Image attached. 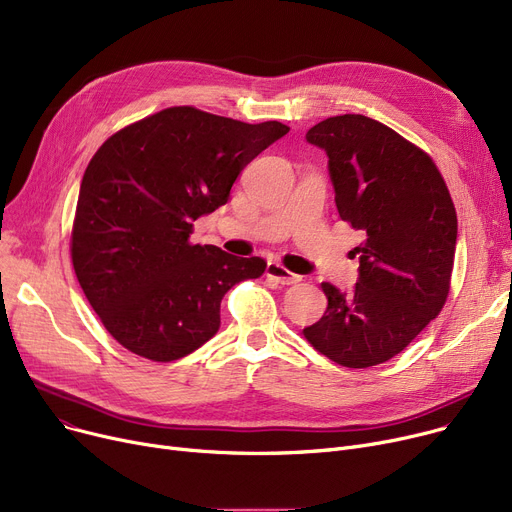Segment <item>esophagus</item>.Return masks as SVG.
<instances>
[{"label":"esophagus","instance_id":"obj_1","mask_svg":"<svg viewBox=\"0 0 512 512\" xmlns=\"http://www.w3.org/2000/svg\"><path fill=\"white\" fill-rule=\"evenodd\" d=\"M265 276L270 278V280H274V282H278V284H282V286L297 284V282L301 280L297 274L288 272L286 267H282V265H280V263H276V261H270V263H267V267H265Z\"/></svg>","mask_w":512,"mask_h":512}]
</instances>
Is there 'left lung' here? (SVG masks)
Returning a JSON list of instances; mask_svg holds the SVG:
<instances>
[{"label": "left lung", "instance_id": "8db88e82", "mask_svg": "<svg viewBox=\"0 0 512 512\" xmlns=\"http://www.w3.org/2000/svg\"><path fill=\"white\" fill-rule=\"evenodd\" d=\"M324 149L340 218L365 240L351 292L321 282L328 309L305 338L338 365L396 357L444 307L456 249V211L436 164L386 124L334 116L307 132Z\"/></svg>", "mask_w": 512, "mask_h": 512}]
</instances>
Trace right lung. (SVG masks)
<instances>
[{
    "instance_id": "1",
    "label": "right lung",
    "mask_w": 512,
    "mask_h": 512,
    "mask_svg": "<svg viewBox=\"0 0 512 512\" xmlns=\"http://www.w3.org/2000/svg\"><path fill=\"white\" fill-rule=\"evenodd\" d=\"M288 130L168 107L93 155L80 182L72 265L105 330L130 353L161 363L191 355L220 330L224 294L265 272L261 257L191 245L188 236Z\"/></svg>"
}]
</instances>
